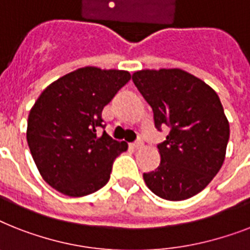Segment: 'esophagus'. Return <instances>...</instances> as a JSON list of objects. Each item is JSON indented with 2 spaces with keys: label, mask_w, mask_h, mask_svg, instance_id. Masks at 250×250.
<instances>
[{
  "label": "esophagus",
  "mask_w": 250,
  "mask_h": 250,
  "mask_svg": "<svg viewBox=\"0 0 250 250\" xmlns=\"http://www.w3.org/2000/svg\"><path fill=\"white\" fill-rule=\"evenodd\" d=\"M132 147H133V149H141V147H143L144 146V143L143 141H141V140H139V141H136L135 144H132Z\"/></svg>",
  "instance_id": "34e87169"
}]
</instances>
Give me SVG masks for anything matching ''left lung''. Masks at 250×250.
Masks as SVG:
<instances>
[{"label":"left lung","instance_id":"obj_1","mask_svg":"<svg viewBox=\"0 0 250 250\" xmlns=\"http://www.w3.org/2000/svg\"><path fill=\"white\" fill-rule=\"evenodd\" d=\"M132 81L154 113L155 127H168L158 145L160 163L144 173L151 191L166 200L191 198L208 186L224 164L230 125L216 91L182 69H143Z\"/></svg>","mask_w":250,"mask_h":250}]
</instances>
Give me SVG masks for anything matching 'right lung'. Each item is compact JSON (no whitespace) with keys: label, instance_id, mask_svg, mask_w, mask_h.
Segmentation results:
<instances>
[{"label":"right lung","instance_id":"1","mask_svg":"<svg viewBox=\"0 0 250 250\" xmlns=\"http://www.w3.org/2000/svg\"><path fill=\"white\" fill-rule=\"evenodd\" d=\"M131 79L127 70L84 66L48 84L28 115L26 141L38 172L51 188L79 198L100 190L127 150L104 127L101 111Z\"/></svg>","mask_w":250,"mask_h":250}]
</instances>
